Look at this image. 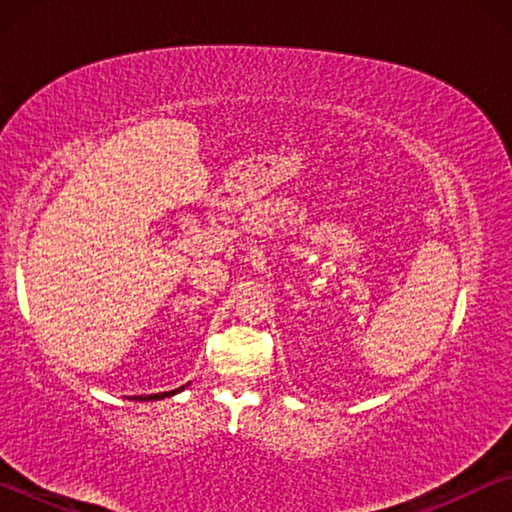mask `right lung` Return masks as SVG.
<instances>
[{"label": "right lung", "instance_id": "add662e5", "mask_svg": "<svg viewBox=\"0 0 512 512\" xmlns=\"http://www.w3.org/2000/svg\"><path fill=\"white\" fill-rule=\"evenodd\" d=\"M185 388V386H183ZM183 388H176V391H171V393H155V395H135L133 400H137V402H146V400H164V397H169V395H176L178 391H183Z\"/></svg>", "mask_w": 512, "mask_h": 512}]
</instances>
